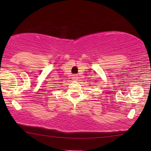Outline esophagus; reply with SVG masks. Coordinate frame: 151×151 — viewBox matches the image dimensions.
Returning <instances> with one entry per match:
<instances>
[{
	"instance_id": "34e87169",
	"label": "esophagus",
	"mask_w": 151,
	"mask_h": 151,
	"mask_svg": "<svg viewBox=\"0 0 151 151\" xmlns=\"http://www.w3.org/2000/svg\"><path fill=\"white\" fill-rule=\"evenodd\" d=\"M77 78H78L77 75H73V76H72V78H73V80H76L77 79Z\"/></svg>"
}]
</instances>
